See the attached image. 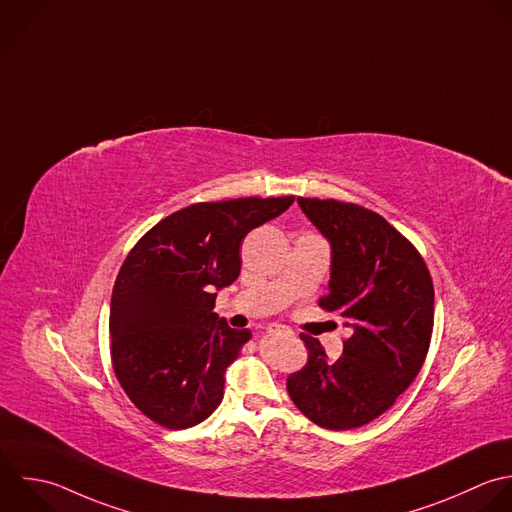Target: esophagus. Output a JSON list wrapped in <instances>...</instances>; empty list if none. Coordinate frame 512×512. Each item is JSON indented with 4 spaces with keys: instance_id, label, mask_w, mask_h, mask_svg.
I'll list each match as a JSON object with an SVG mask.
<instances>
[{
    "instance_id": "1",
    "label": "esophagus",
    "mask_w": 512,
    "mask_h": 512,
    "mask_svg": "<svg viewBox=\"0 0 512 512\" xmlns=\"http://www.w3.org/2000/svg\"><path fill=\"white\" fill-rule=\"evenodd\" d=\"M267 333H271V335H277V333H291V331H289V327H285V325H279V323H269V325H267Z\"/></svg>"
}]
</instances>
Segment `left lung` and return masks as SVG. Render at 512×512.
Here are the masks:
<instances>
[{
  "label": "left lung",
  "mask_w": 512,
  "mask_h": 512,
  "mask_svg": "<svg viewBox=\"0 0 512 512\" xmlns=\"http://www.w3.org/2000/svg\"><path fill=\"white\" fill-rule=\"evenodd\" d=\"M297 201L331 245L329 293L319 305L351 337L329 361L317 339L301 335L309 361L287 391L315 425L349 431L383 415L419 375L433 335V281L419 251L379 213L335 199Z\"/></svg>",
  "instance_id": "8db88e82"
}]
</instances>
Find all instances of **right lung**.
Wrapping results in <instances>:
<instances>
[{"instance_id":"obj_1","label":"right lung","mask_w":512,"mask_h":512,"mask_svg":"<svg viewBox=\"0 0 512 512\" xmlns=\"http://www.w3.org/2000/svg\"><path fill=\"white\" fill-rule=\"evenodd\" d=\"M295 197L195 203L149 229L115 279L109 335L113 371L133 405L179 431L223 401L225 371L251 339L213 313L217 291L241 271L245 235Z\"/></svg>"}]
</instances>
